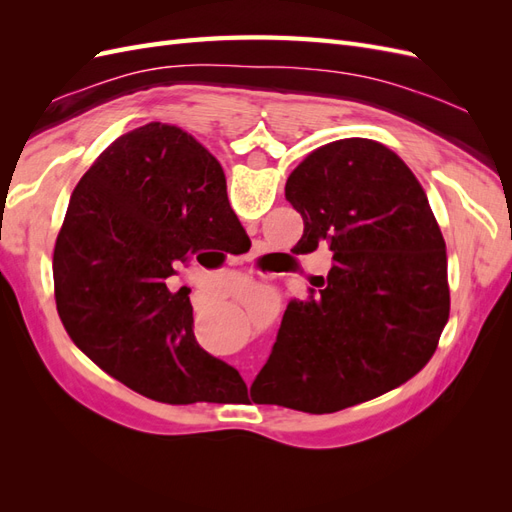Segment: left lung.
I'll use <instances>...</instances> for the list:
<instances>
[{
	"instance_id": "1",
	"label": "left lung",
	"mask_w": 512,
	"mask_h": 512,
	"mask_svg": "<svg viewBox=\"0 0 512 512\" xmlns=\"http://www.w3.org/2000/svg\"><path fill=\"white\" fill-rule=\"evenodd\" d=\"M286 198L305 224L294 252L327 245L335 265L318 297L288 303L252 399L329 414L397 389L429 363L451 312L423 185L389 147L342 138L292 170Z\"/></svg>"
}]
</instances>
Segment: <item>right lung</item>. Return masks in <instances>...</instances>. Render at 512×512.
Listing matches in <instances>:
<instances>
[{"label":"right lung","instance_id":"add662e5","mask_svg":"<svg viewBox=\"0 0 512 512\" xmlns=\"http://www.w3.org/2000/svg\"><path fill=\"white\" fill-rule=\"evenodd\" d=\"M245 230L226 175L192 134L151 121L108 145L76 183L53 252L57 314L108 376L162 404H220L247 391L198 346L175 262L226 250Z\"/></svg>","mask_w":512,"mask_h":512}]
</instances>
